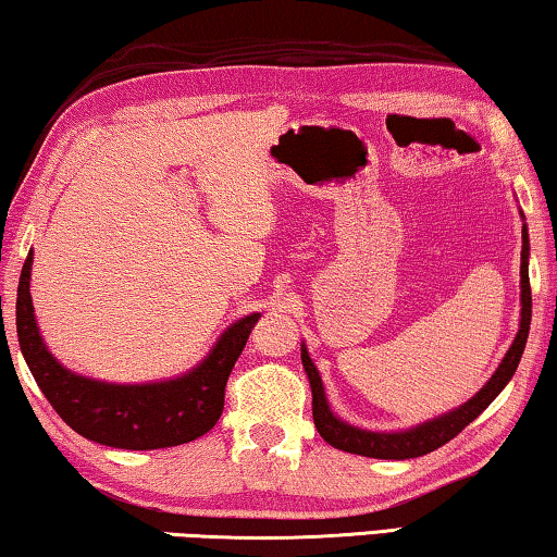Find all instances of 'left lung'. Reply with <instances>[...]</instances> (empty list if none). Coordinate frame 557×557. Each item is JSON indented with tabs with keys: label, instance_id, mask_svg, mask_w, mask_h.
<instances>
[{
	"label": "left lung",
	"instance_id": "left-lung-1",
	"mask_svg": "<svg viewBox=\"0 0 557 557\" xmlns=\"http://www.w3.org/2000/svg\"><path fill=\"white\" fill-rule=\"evenodd\" d=\"M523 219V213H521ZM525 221V219H523ZM523 248H521V324H518V334L513 338L511 348H508L504 361L498 363L492 379L484 383V388L479 391L474 398H469L465 405L449 410L445 414H437L428 422H420V425L398 430V432H375V430H363L356 425H348L346 420L338 418L332 412L324 393L322 375H319L317 366L309 356L307 346L301 344V366H305V373L312 385V414L314 425L329 445L344 451H351V455L361 457H373V459H412L422 457L435 451L437 447L447 445L451 437H457L461 430H465L471 420H476L488 405L494 403L498 393L506 388V383L513 379L518 369V361H521L523 348L528 342V329H531V280H528V256H531V243H528V228L523 223Z\"/></svg>",
	"mask_w": 557,
	"mask_h": 557
}]
</instances>
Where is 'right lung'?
<instances>
[{"label": "right lung", "instance_id": "obj_1", "mask_svg": "<svg viewBox=\"0 0 557 557\" xmlns=\"http://www.w3.org/2000/svg\"><path fill=\"white\" fill-rule=\"evenodd\" d=\"M29 250L16 289V336L24 361L46 400L86 440L117 449H162L209 432L223 412L225 383L260 314L233 322L201 363L176 379L154 383H108L81 375L44 344L32 305Z\"/></svg>", "mask_w": 557, "mask_h": 557}]
</instances>
